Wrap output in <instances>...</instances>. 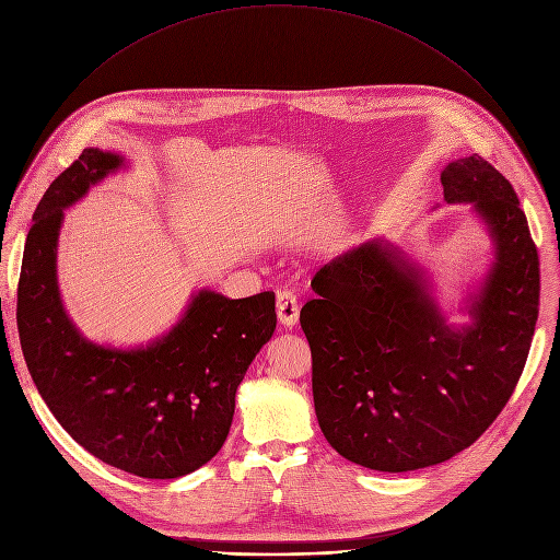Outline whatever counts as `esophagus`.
I'll list each match as a JSON object with an SVG mask.
<instances>
[{"instance_id":"obj_1","label":"esophagus","mask_w":560,"mask_h":560,"mask_svg":"<svg viewBox=\"0 0 560 560\" xmlns=\"http://www.w3.org/2000/svg\"><path fill=\"white\" fill-rule=\"evenodd\" d=\"M277 317L285 328H292L299 322V301L292 290L277 292Z\"/></svg>"}]
</instances>
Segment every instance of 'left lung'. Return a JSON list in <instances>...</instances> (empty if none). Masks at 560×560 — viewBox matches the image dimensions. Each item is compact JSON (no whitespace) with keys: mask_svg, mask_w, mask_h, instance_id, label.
<instances>
[{"mask_svg":"<svg viewBox=\"0 0 560 560\" xmlns=\"http://www.w3.org/2000/svg\"><path fill=\"white\" fill-rule=\"evenodd\" d=\"M440 180L446 202H474L495 238L474 326L448 328L416 268L382 241L319 268L317 299L299 315L319 427L375 471L433 467L471 446L510 401L538 319V249L512 183L478 154Z\"/></svg>","mask_w":560,"mask_h":560,"instance_id":"left-lung-1","label":"left lung"}]
</instances>
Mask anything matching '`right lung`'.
I'll use <instances>...</instances> for the list:
<instances>
[{
	"label": "right lung",
	"instance_id": "1",
	"mask_svg": "<svg viewBox=\"0 0 560 560\" xmlns=\"http://www.w3.org/2000/svg\"><path fill=\"white\" fill-rule=\"evenodd\" d=\"M120 165L109 151L84 149L44 191L24 247L18 332L42 399L80 446L127 474L170 480L221 451L236 388L277 328L275 292L202 290L167 337L140 350L82 339L56 279L62 210Z\"/></svg>",
	"mask_w": 560,
	"mask_h": 560
}]
</instances>
